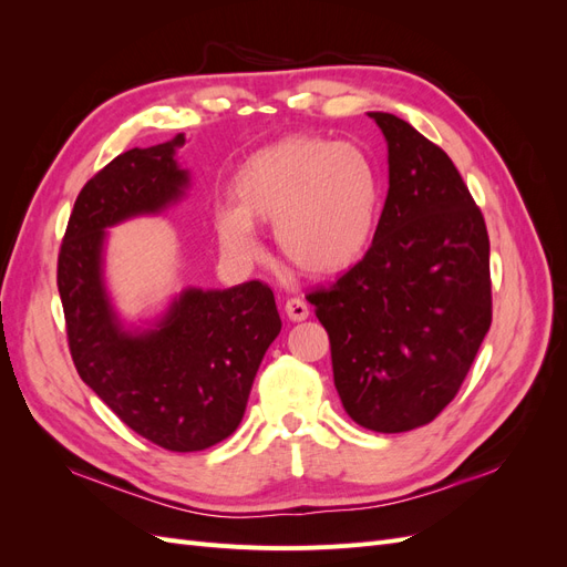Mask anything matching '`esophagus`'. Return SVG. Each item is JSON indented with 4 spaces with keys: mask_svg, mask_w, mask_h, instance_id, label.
I'll use <instances>...</instances> for the list:
<instances>
[{
    "mask_svg": "<svg viewBox=\"0 0 567 567\" xmlns=\"http://www.w3.org/2000/svg\"><path fill=\"white\" fill-rule=\"evenodd\" d=\"M284 310L290 321H305L307 317H310V307H307V302L302 298H288Z\"/></svg>",
    "mask_w": 567,
    "mask_h": 567,
    "instance_id": "1",
    "label": "esophagus"
}]
</instances>
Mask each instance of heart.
<instances>
[{
    "label": "heart",
    "instance_id": "b5f03b06",
    "mask_svg": "<svg viewBox=\"0 0 567 567\" xmlns=\"http://www.w3.org/2000/svg\"><path fill=\"white\" fill-rule=\"evenodd\" d=\"M236 208H219V244L257 255L252 221H274L288 262L310 274L354 265L371 244L383 210V182L364 148L298 134L260 148L231 182Z\"/></svg>",
    "mask_w": 567,
    "mask_h": 567
}]
</instances>
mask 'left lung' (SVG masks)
Returning <instances> with one entry per match:
<instances>
[{
	"mask_svg": "<svg viewBox=\"0 0 567 567\" xmlns=\"http://www.w3.org/2000/svg\"><path fill=\"white\" fill-rule=\"evenodd\" d=\"M369 115L390 163L379 227L362 260L307 300L329 333L348 416L404 433L456 398L489 331V236L447 153L398 115Z\"/></svg>",
	"mask_w": 567,
	"mask_h": 567,
	"instance_id": "left-lung-1",
	"label": "left lung"
}]
</instances>
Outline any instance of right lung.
<instances>
[{
  "label": "right lung",
  "mask_w": 567,
  "mask_h": 567,
  "mask_svg": "<svg viewBox=\"0 0 567 567\" xmlns=\"http://www.w3.org/2000/svg\"><path fill=\"white\" fill-rule=\"evenodd\" d=\"M184 142L130 148L82 186L61 241L56 284L68 350L80 379L136 435L167 452H200L227 440L281 319L271 288H192L156 331L120 329L101 284L104 229L158 213L179 198L186 173L173 153Z\"/></svg>",
  "instance_id": "right-lung-1"
}]
</instances>
